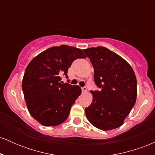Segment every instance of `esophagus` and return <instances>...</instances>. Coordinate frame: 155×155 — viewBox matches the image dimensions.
I'll return each instance as SVG.
<instances>
[{
    "mask_svg": "<svg viewBox=\"0 0 155 155\" xmlns=\"http://www.w3.org/2000/svg\"><path fill=\"white\" fill-rule=\"evenodd\" d=\"M87 90V88L86 87H84L81 88V91H82V92H86Z\"/></svg>",
    "mask_w": 155,
    "mask_h": 155,
    "instance_id": "obj_1",
    "label": "esophagus"
}]
</instances>
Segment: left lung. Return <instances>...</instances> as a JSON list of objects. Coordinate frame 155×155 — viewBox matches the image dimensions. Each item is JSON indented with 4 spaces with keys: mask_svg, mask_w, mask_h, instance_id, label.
Wrapping results in <instances>:
<instances>
[{
    "mask_svg": "<svg viewBox=\"0 0 155 155\" xmlns=\"http://www.w3.org/2000/svg\"><path fill=\"white\" fill-rule=\"evenodd\" d=\"M94 68V81L99 90L91 91L92 104L85 108L89 122L109 130L120 127L136 101L137 81L127 61L106 47L84 49Z\"/></svg>",
    "mask_w": 155,
    "mask_h": 155,
    "instance_id": "obj_1",
    "label": "left lung"
}]
</instances>
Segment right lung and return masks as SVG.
<instances>
[{
	"label": "right lung",
	"mask_w": 155,
	"mask_h": 155,
	"mask_svg": "<svg viewBox=\"0 0 155 155\" xmlns=\"http://www.w3.org/2000/svg\"><path fill=\"white\" fill-rule=\"evenodd\" d=\"M81 49L53 47L35 57L27 66L22 88L28 111L44 126L61 124L81 92L78 85L61 82L74 60L84 58Z\"/></svg>",
	"instance_id": "obj_1"
}]
</instances>
